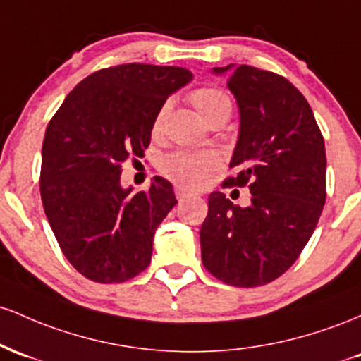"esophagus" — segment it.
I'll return each instance as SVG.
<instances>
[{"label": "esophagus", "mask_w": 361, "mask_h": 361, "mask_svg": "<svg viewBox=\"0 0 361 361\" xmlns=\"http://www.w3.org/2000/svg\"><path fill=\"white\" fill-rule=\"evenodd\" d=\"M173 192H176L177 200H182V197H188V196H194V194H196L194 189H189L188 185H182V184H176Z\"/></svg>", "instance_id": "obj_1"}]
</instances>
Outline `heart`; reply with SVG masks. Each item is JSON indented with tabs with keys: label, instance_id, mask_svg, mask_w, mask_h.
I'll return each mask as SVG.
<instances>
[{
	"label": "heart",
	"instance_id": "obj_1",
	"mask_svg": "<svg viewBox=\"0 0 361 361\" xmlns=\"http://www.w3.org/2000/svg\"><path fill=\"white\" fill-rule=\"evenodd\" d=\"M189 100L202 119L208 124L226 121L232 114V100L228 93L216 87H200L189 93ZM169 112V104H164L157 112L152 124L153 136H159L164 129L165 117ZM218 169V159L208 152H179L170 153L161 161V172L169 179L185 185L202 184Z\"/></svg>",
	"mask_w": 361,
	"mask_h": 361
}]
</instances>
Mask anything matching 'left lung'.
Instances as JSON below:
<instances>
[{"label": "left lung", "instance_id": "left-lung-1", "mask_svg": "<svg viewBox=\"0 0 361 361\" xmlns=\"http://www.w3.org/2000/svg\"><path fill=\"white\" fill-rule=\"evenodd\" d=\"M228 71L240 109V133L224 188H249L240 208L213 192L200 230L201 257L214 278L254 288L297 261L326 202V147L314 112L285 76L240 64Z\"/></svg>", "mask_w": 361, "mask_h": 361}]
</instances>
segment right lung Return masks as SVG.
<instances>
[{
    "instance_id": "add662e5",
    "label": "right lung",
    "mask_w": 361,
    "mask_h": 361,
    "mask_svg": "<svg viewBox=\"0 0 361 361\" xmlns=\"http://www.w3.org/2000/svg\"><path fill=\"white\" fill-rule=\"evenodd\" d=\"M191 78L179 66L104 68L76 85L47 124L40 197L61 250L85 278L124 283L148 268L157 226L177 200L161 177L133 194L121 188V172L143 157L157 112Z\"/></svg>"
}]
</instances>
